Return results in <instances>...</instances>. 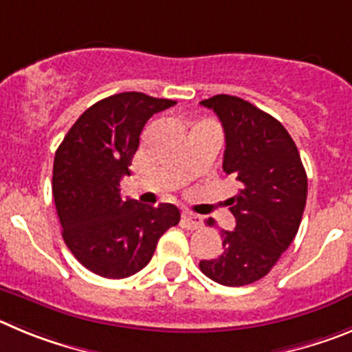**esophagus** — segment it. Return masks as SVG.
Masks as SVG:
<instances>
[{"label": "esophagus", "mask_w": 352, "mask_h": 352, "mask_svg": "<svg viewBox=\"0 0 352 352\" xmlns=\"http://www.w3.org/2000/svg\"><path fill=\"white\" fill-rule=\"evenodd\" d=\"M182 221L189 230H198L201 226V217L198 214H192V212H182Z\"/></svg>", "instance_id": "34e87169"}]
</instances>
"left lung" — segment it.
<instances>
[{"instance_id": "obj_1", "label": "left lung", "mask_w": 352, "mask_h": 352, "mask_svg": "<svg viewBox=\"0 0 352 352\" xmlns=\"http://www.w3.org/2000/svg\"><path fill=\"white\" fill-rule=\"evenodd\" d=\"M199 103L223 124V170L236 188L228 199L235 230H221L223 252L201 259L199 270L223 286H245L265 277L298 233L307 173L291 135L270 113L230 94Z\"/></svg>"}]
</instances>
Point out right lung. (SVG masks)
Instances as JSON below:
<instances>
[{"instance_id": "right-lung-1", "label": "right lung", "mask_w": 352, "mask_h": 352, "mask_svg": "<svg viewBox=\"0 0 352 352\" xmlns=\"http://www.w3.org/2000/svg\"><path fill=\"white\" fill-rule=\"evenodd\" d=\"M177 101L121 93L98 101L77 119L56 151L52 195L63 239L87 270L126 278L151 261L157 240L177 226L175 205L121 198L145 122Z\"/></svg>"}]
</instances>
